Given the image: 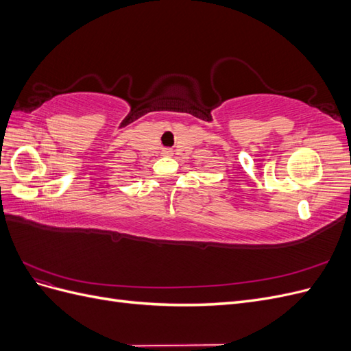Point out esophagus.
I'll return each instance as SVG.
<instances>
[{"mask_svg":"<svg viewBox=\"0 0 351 351\" xmlns=\"http://www.w3.org/2000/svg\"><path fill=\"white\" fill-rule=\"evenodd\" d=\"M162 154H164L165 156H171V155H173V151H171V149H164Z\"/></svg>","mask_w":351,"mask_h":351,"instance_id":"esophagus-1","label":"esophagus"}]
</instances>
